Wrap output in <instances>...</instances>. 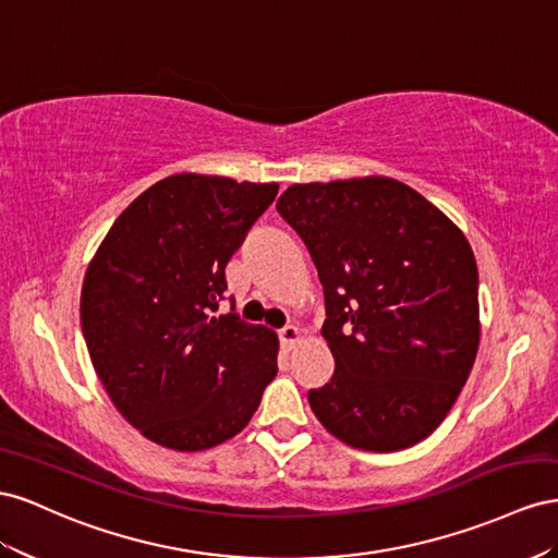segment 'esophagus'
<instances>
[{
    "label": "esophagus",
    "mask_w": 558,
    "mask_h": 558,
    "mask_svg": "<svg viewBox=\"0 0 558 558\" xmlns=\"http://www.w3.org/2000/svg\"><path fill=\"white\" fill-rule=\"evenodd\" d=\"M301 339H304V331H301L296 325H288L280 329V341L288 350H292Z\"/></svg>",
    "instance_id": "1"
}]
</instances>
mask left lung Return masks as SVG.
Returning <instances> with one entry per match:
<instances>
[{"label":"left lung","mask_w":558,"mask_h":558,"mask_svg":"<svg viewBox=\"0 0 558 558\" xmlns=\"http://www.w3.org/2000/svg\"><path fill=\"white\" fill-rule=\"evenodd\" d=\"M276 210L325 290L333 374L308 392L327 433L390 453L433 435L480 350V274L465 233L392 178L292 184Z\"/></svg>","instance_id":"8db88e82"}]
</instances>
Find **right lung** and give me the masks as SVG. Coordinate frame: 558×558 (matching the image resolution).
Returning <instances> with one entry per match:
<instances>
[{
  "mask_svg": "<svg viewBox=\"0 0 558 558\" xmlns=\"http://www.w3.org/2000/svg\"><path fill=\"white\" fill-rule=\"evenodd\" d=\"M278 184L178 172L125 208L86 268L82 329L111 404L172 451L235 437L278 374V333L213 315Z\"/></svg>",
  "mask_w": 558,
  "mask_h": 558,
  "instance_id": "1",
  "label": "right lung"
}]
</instances>
